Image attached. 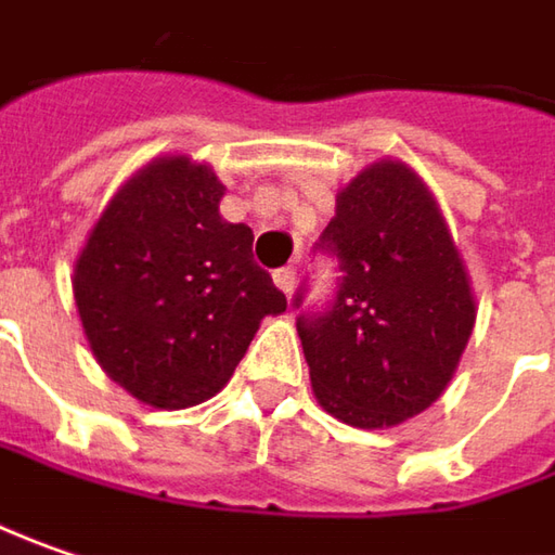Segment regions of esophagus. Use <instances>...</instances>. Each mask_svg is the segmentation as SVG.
Listing matches in <instances>:
<instances>
[{
	"instance_id": "1",
	"label": "esophagus",
	"mask_w": 555,
	"mask_h": 555,
	"mask_svg": "<svg viewBox=\"0 0 555 555\" xmlns=\"http://www.w3.org/2000/svg\"><path fill=\"white\" fill-rule=\"evenodd\" d=\"M295 279L298 276H295V270H292V267H282V270H276V273H273V282H276L285 295H292V292H295Z\"/></svg>"
}]
</instances>
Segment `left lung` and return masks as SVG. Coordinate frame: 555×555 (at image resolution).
<instances>
[{
	"label": "left lung",
	"mask_w": 555,
	"mask_h": 555,
	"mask_svg": "<svg viewBox=\"0 0 555 555\" xmlns=\"http://www.w3.org/2000/svg\"><path fill=\"white\" fill-rule=\"evenodd\" d=\"M317 251L338 282L323 310L295 295L313 395L353 428L398 425L444 395L475 325L466 267L425 182L400 160L338 195Z\"/></svg>",
	"instance_id": "left-lung-1"
}]
</instances>
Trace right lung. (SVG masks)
I'll return each mask as SVG.
<instances>
[{"instance_id": "obj_1", "label": "right lung", "mask_w": 555, "mask_h": 555, "mask_svg": "<svg viewBox=\"0 0 555 555\" xmlns=\"http://www.w3.org/2000/svg\"><path fill=\"white\" fill-rule=\"evenodd\" d=\"M207 164L160 157L89 232L74 298L102 370L157 410L214 398L285 295L254 263V235L220 217Z\"/></svg>"}]
</instances>
